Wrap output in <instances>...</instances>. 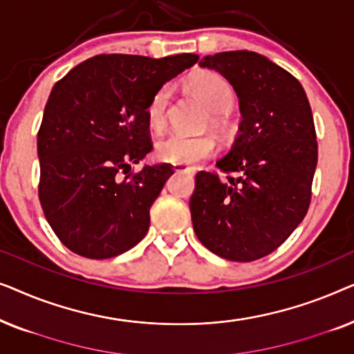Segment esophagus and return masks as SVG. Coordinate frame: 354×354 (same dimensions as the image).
Masks as SVG:
<instances>
[{
    "label": "esophagus",
    "mask_w": 354,
    "mask_h": 354,
    "mask_svg": "<svg viewBox=\"0 0 354 354\" xmlns=\"http://www.w3.org/2000/svg\"><path fill=\"white\" fill-rule=\"evenodd\" d=\"M172 169L176 172H185V174H193V167L187 166V164H172Z\"/></svg>",
    "instance_id": "esophagus-1"
}]
</instances>
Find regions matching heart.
Returning <instances> with one entry per match:
<instances>
[{
	"label": "heart",
	"mask_w": 354,
	"mask_h": 354,
	"mask_svg": "<svg viewBox=\"0 0 354 354\" xmlns=\"http://www.w3.org/2000/svg\"><path fill=\"white\" fill-rule=\"evenodd\" d=\"M188 86L211 111V124L224 132L225 122L222 114L229 113L235 103V93L224 77L212 72H200L188 79ZM172 95V85L164 84L154 91L147 106L148 122L154 129H161L166 124L169 101ZM216 151V140L211 135H183L171 133L156 145V156L164 162L172 164H196L209 158Z\"/></svg>",
	"instance_id": "heart-1"
}]
</instances>
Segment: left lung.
I'll list each match as a JSON object with an SVG mask.
<instances>
[{
	"label": "left lung",
	"instance_id": "1",
	"mask_svg": "<svg viewBox=\"0 0 354 354\" xmlns=\"http://www.w3.org/2000/svg\"><path fill=\"white\" fill-rule=\"evenodd\" d=\"M239 96L240 133L216 166L201 171L190 198L193 229L212 253L250 263L277 250L306 216L317 166L316 129L303 86L253 51L205 56Z\"/></svg>",
	"mask_w": 354,
	"mask_h": 354
}]
</instances>
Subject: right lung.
<instances>
[{
  "instance_id": "1",
  "label": "right lung",
  "mask_w": 354,
  "mask_h": 354,
  "mask_svg": "<svg viewBox=\"0 0 354 354\" xmlns=\"http://www.w3.org/2000/svg\"><path fill=\"white\" fill-rule=\"evenodd\" d=\"M198 59L100 55L53 86L37 140L38 198L71 251L108 259L147 235L149 207L174 174L166 162L130 172L153 149L148 101Z\"/></svg>"
}]
</instances>
